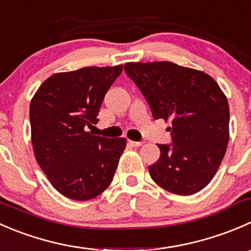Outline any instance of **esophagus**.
Returning a JSON list of instances; mask_svg holds the SVG:
<instances>
[{"label":"esophagus","mask_w":251,"mask_h":251,"mask_svg":"<svg viewBox=\"0 0 251 251\" xmlns=\"http://www.w3.org/2000/svg\"><path fill=\"white\" fill-rule=\"evenodd\" d=\"M129 144H130L131 146H135V148H139V146L143 145L144 141H133V140H129Z\"/></svg>","instance_id":"obj_1"}]
</instances>
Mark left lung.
Returning a JSON list of instances; mask_svg holds the SVG:
<instances>
[{"mask_svg": "<svg viewBox=\"0 0 251 251\" xmlns=\"http://www.w3.org/2000/svg\"><path fill=\"white\" fill-rule=\"evenodd\" d=\"M126 75L148 101L155 120L171 121L172 144L149 172L156 184L177 195L204 189L217 172L229 140V107L209 74L172 62H131Z\"/></svg>", "mask_w": 251, "mask_h": 251, "instance_id": "left-lung-1", "label": "left lung"}]
</instances>
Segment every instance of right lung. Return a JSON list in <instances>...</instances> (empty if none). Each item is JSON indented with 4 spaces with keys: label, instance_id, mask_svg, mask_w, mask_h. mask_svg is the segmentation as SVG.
Masks as SVG:
<instances>
[{
    "label": "right lung",
    "instance_id": "right-lung-1",
    "mask_svg": "<svg viewBox=\"0 0 251 251\" xmlns=\"http://www.w3.org/2000/svg\"><path fill=\"white\" fill-rule=\"evenodd\" d=\"M123 66L85 67L47 78L31 99V143L57 192L85 201L111 184L126 138L93 135L101 103Z\"/></svg>",
    "mask_w": 251,
    "mask_h": 251
}]
</instances>
